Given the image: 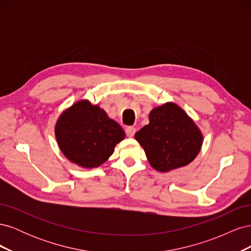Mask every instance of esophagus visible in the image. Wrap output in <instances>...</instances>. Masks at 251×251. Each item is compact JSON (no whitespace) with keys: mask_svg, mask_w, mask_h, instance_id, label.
I'll return each instance as SVG.
<instances>
[{"mask_svg":"<svg viewBox=\"0 0 251 251\" xmlns=\"http://www.w3.org/2000/svg\"><path fill=\"white\" fill-rule=\"evenodd\" d=\"M135 133H136V128L134 126H127L126 128V134L127 137H133Z\"/></svg>","mask_w":251,"mask_h":251,"instance_id":"1","label":"esophagus"}]
</instances>
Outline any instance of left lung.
I'll return each instance as SVG.
<instances>
[{"label":"left lung","instance_id":"8db88e82","mask_svg":"<svg viewBox=\"0 0 251 251\" xmlns=\"http://www.w3.org/2000/svg\"><path fill=\"white\" fill-rule=\"evenodd\" d=\"M150 124L135 134L151 168L166 173L191 163L199 154L203 136L194 120L174 102L150 113Z\"/></svg>","mask_w":251,"mask_h":251}]
</instances>
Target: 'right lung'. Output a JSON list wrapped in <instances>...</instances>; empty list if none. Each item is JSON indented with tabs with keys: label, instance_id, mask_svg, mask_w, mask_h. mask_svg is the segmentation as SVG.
<instances>
[{
	"label": "right lung",
	"instance_id": "add662e5",
	"mask_svg": "<svg viewBox=\"0 0 251 251\" xmlns=\"http://www.w3.org/2000/svg\"><path fill=\"white\" fill-rule=\"evenodd\" d=\"M54 131L62 153L85 169L98 168L107 161L126 137L123 127L89 100H79L65 110Z\"/></svg>",
	"mask_w": 251,
	"mask_h": 251
}]
</instances>
